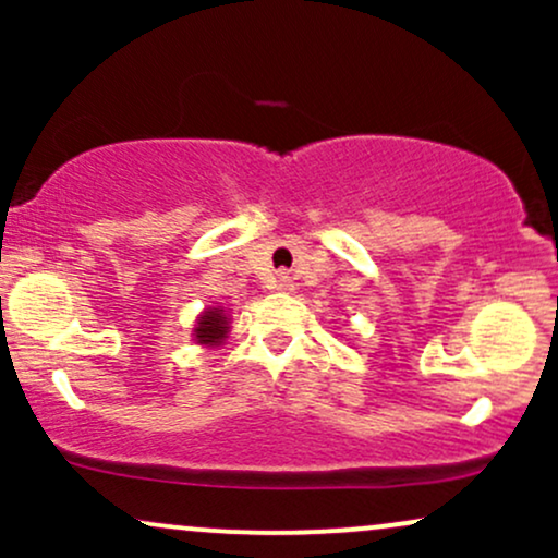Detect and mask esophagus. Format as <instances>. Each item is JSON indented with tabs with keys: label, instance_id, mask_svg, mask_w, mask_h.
<instances>
[{
	"label": "esophagus",
	"instance_id": "1",
	"mask_svg": "<svg viewBox=\"0 0 558 558\" xmlns=\"http://www.w3.org/2000/svg\"><path fill=\"white\" fill-rule=\"evenodd\" d=\"M275 288H278V291H293V280H291V275L288 272H278V278H275Z\"/></svg>",
	"mask_w": 558,
	"mask_h": 558
}]
</instances>
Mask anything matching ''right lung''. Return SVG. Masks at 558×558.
Returning <instances> with one entry per match:
<instances>
[{
    "label": "right lung",
    "mask_w": 558,
    "mask_h": 558,
    "mask_svg": "<svg viewBox=\"0 0 558 558\" xmlns=\"http://www.w3.org/2000/svg\"><path fill=\"white\" fill-rule=\"evenodd\" d=\"M226 332H228V317L222 315V310H207L202 317H198L194 336L198 343L215 345L226 338Z\"/></svg>",
    "instance_id": "1"
}]
</instances>
